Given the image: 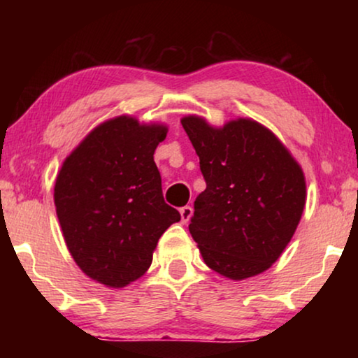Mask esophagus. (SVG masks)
I'll list each match as a JSON object with an SVG mask.
<instances>
[{"instance_id": "obj_1", "label": "esophagus", "mask_w": 358, "mask_h": 358, "mask_svg": "<svg viewBox=\"0 0 358 358\" xmlns=\"http://www.w3.org/2000/svg\"><path fill=\"white\" fill-rule=\"evenodd\" d=\"M180 213V220H182V223H187L190 217H192V207H189V205H185V207H182L179 210Z\"/></svg>"}]
</instances>
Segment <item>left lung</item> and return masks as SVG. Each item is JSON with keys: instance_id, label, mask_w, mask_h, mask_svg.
Returning a JSON list of instances; mask_svg holds the SVG:
<instances>
[{"instance_id": "1", "label": "left lung", "mask_w": 358, "mask_h": 358, "mask_svg": "<svg viewBox=\"0 0 358 358\" xmlns=\"http://www.w3.org/2000/svg\"><path fill=\"white\" fill-rule=\"evenodd\" d=\"M207 189L189 231L203 262L231 280L259 275L282 256L306 203L301 166L272 130L239 117L222 127L180 119Z\"/></svg>"}]
</instances>
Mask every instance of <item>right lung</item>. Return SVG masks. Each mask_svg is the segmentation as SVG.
<instances>
[{
  "label": "right lung",
  "instance_id": "1",
  "mask_svg": "<svg viewBox=\"0 0 358 358\" xmlns=\"http://www.w3.org/2000/svg\"><path fill=\"white\" fill-rule=\"evenodd\" d=\"M168 125L117 115L66 156L53 200L66 248L87 277L124 288L148 271L159 238L180 215L163 199L155 150Z\"/></svg>",
  "mask_w": 358,
  "mask_h": 358
}]
</instances>
